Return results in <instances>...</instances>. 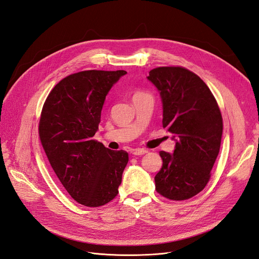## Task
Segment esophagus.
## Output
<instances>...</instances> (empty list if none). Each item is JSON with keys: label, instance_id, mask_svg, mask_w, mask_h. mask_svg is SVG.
I'll list each match as a JSON object with an SVG mask.
<instances>
[{"label": "esophagus", "instance_id": "obj_1", "mask_svg": "<svg viewBox=\"0 0 259 259\" xmlns=\"http://www.w3.org/2000/svg\"><path fill=\"white\" fill-rule=\"evenodd\" d=\"M148 150H146L144 148H137V149H133L132 150V154L133 155H143L145 153H147Z\"/></svg>", "mask_w": 259, "mask_h": 259}]
</instances>
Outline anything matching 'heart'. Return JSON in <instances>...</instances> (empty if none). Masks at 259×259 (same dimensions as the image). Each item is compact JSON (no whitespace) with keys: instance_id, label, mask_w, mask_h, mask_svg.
I'll return each mask as SVG.
<instances>
[{"instance_id":"1","label":"heart","mask_w":259,"mask_h":259,"mask_svg":"<svg viewBox=\"0 0 259 259\" xmlns=\"http://www.w3.org/2000/svg\"><path fill=\"white\" fill-rule=\"evenodd\" d=\"M141 95H145L144 93H142V92H137L136 94L133 95V97H137V96H141Z\"/></svg>"}]
</instances>
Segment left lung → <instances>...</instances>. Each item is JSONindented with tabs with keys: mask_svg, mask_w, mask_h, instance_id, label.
<instances>
[{
	"mask_svg": "<svg viewBox=\"0 0 259 259\" xmlns=\"http://www.w3.org/2000/svg\"><path fill=\"white\" fill-rule=\"evenodd\" d=\"M147 79L160 93L163 128L176 142L172 153L160 151L155 189L170 200H186L207 184L218 156L222 116L215 97L195 73L180 66L156 67Z\"/></svg>",
	"mask_w": 259,
	"mask_h": 259,
	"instance_id": "1",
	"label": "left lung"
}]
</instances>
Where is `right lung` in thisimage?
Instances as JSON below:
<instances>
[{"label":"right lung","mask_w":259,"mask_h":259,"mask_svg":"<svg viewBox=\"0 0 259 259\" xmlns=\"http://www.w3.org/2000/svg\"><path fill=\"white\" fill-rule=\"evenodd\" d=\"M126 71H83L55 85L44 103L39 136L50 164L78 203L97 207L113 200L128 153L93 140L106 96Z\"/></svg>","instance_id":"obj_1"}]
</instances>
